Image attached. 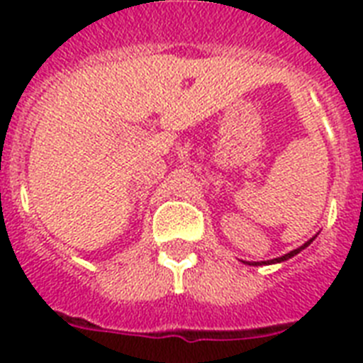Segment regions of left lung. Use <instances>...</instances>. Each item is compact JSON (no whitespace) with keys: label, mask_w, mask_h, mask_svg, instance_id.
<instances>
[{"label":"left lung","mask_w":363,"mask_h":363,"mask_svg":"<svg viewBox=\"0 0 363 363\" xmlns=\"http://www.w3.org/2000/svg\"><path fill=\"white\" fill-rule=\"evenodd\" d=\"M315 239V238H313ZM313 239H311V241H307L303 245V247H299V248H296V250H292V252H288V254H284V256H281V258H275V259H269V262H254L252 265H262V264H277V262H284V259H288V258H292V256H296V254L299 252V250H303L305 247H309L311 242H313Z\"/></svg>","instance_id":"obj_1"}]
</instances>
